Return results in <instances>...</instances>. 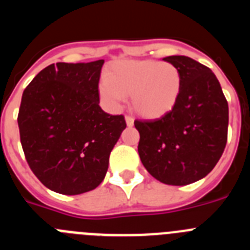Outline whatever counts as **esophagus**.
Returning <instances> with one entry per match:
<instances>
[{
  "label": "esophagus",
  "instance_id": "obj_1",
  "mask_svg": "<svg viewBox=\"0 0 250 250\" xmlns=\"http://www.w3.org/2000/svg\"><path fill=\"white\" fill-rule=\"evenodd\" d=\"M125 121H126L127 126H132V125H134V118H132V116H129V115L125 116Z\"/></svg>",
  "mask_w": 250,
  "mask_h": 250
}]
</instances>
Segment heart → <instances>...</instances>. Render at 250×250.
<instances>
[{"label": "heart", "instance_id": "heart-1", "mask_svg": "<svg viewBox=\"0 0 250 250\" xmlns=\"http://www.w3.org/2000/svg\"><path fill=\"white\" fill-rule=\"evenodd\" d=\"M182 74L175 65L154 60H124L115 62L100 81L99 96L110 110H118L131 96L132 109L147 119L173 110L182 92Z\"/></svg>", "mask_w": 250, "mask_h": 250}]
</instances>
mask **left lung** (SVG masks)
Instances as JSON below:
<instances>
[{"label": "left lung", "instance_id": "obj_1", "mask_svg": "<svg viewBox=\"0 0 250 250\" xmlns=\"http://www.w3.org/2000/svg\"><path fill=\"white\" fill-rule=\"evenodd\" d=\"M182 74V92L171 111L135 120L145 169L167 185H188L210 173L228 138L229 109L210 68L188 56H167Z\"/></svg>", "mask_w": 250, "mask_h": 250}]
</instances>
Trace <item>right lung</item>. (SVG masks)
Masks as SVG:
<instances>
[{
	"mask_svg": "<svg viewBox=\"0 0 250 250\" xmlns=\"http://www.w3.org/2000/svg\"><path fill=\"white\" fill-rule=\"evenodd\" d=\"M103 65L104 60L52 63L22 94L17 118L22 149L50 190L77 195L99 187L110 152L126 127L123 115L99 106Z\"/></svg>",
	"mask_w": 250,
	"mask_h": 250,
	"instance_id": "right-lung-1",
	"label": "right lung"
}]
</instances>
